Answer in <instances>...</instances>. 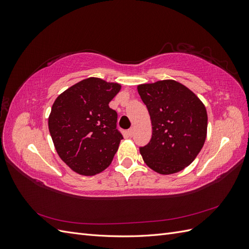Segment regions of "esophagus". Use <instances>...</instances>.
Masks as SVG:
<instances>
[{
  "instance_id": "esophagus-1",
  "label": "esophagus",
  "mask_w": 249,
  "mask_h": 249,
  "mask_svg": "<svg viewBox=\"0 0 249 249\" xmlns=\"http://www.w3.org/2000/svg\"><path fill=\"white\" fill-rule=\"evenodd\" d=\"M127 134H129V135H130V136L132 137V136H133V135H134V127H131V129H129V130H127Z\"/></svg>"
}]
</instances>
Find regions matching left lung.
<instances>
[{
	"mask_svg": "<svg viewBox=\"0 0 249 249\" xmlns=\"http://www.w3.org/2000/svg\"><path fill=\"white\" fill-rule=\"evenodd\" d=\"M152 120V139L140 147L143 161L161 175L189 166L207 137L205 105L189 88L175 80L137 87Z\"/></svg>",
	"mask_w": 249,
	"mask_h": 249,
	"instance_id": "8db88e82",
	"label": "left lung"
}]
</instances>
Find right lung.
Segmentation results:
<instances>
[{
  "mask_svg": "<svg viewBox=\"0 0 249 249\" xmlns=\"http://www.w3.org/2000/svg\"><path fill=\"white\" fill-rule=\"evenodd\" d=\"M117 83L88 78L72 85L53 104L49 130L61 160L82 176L106 169L124 139L117 113L109 107L120 90Z\"/></svg>",
  "mask_w": 249,
  "mask_h": 249,
  "instance_id": "obj_1",
  "label": "right lung"
}]
</instances>
